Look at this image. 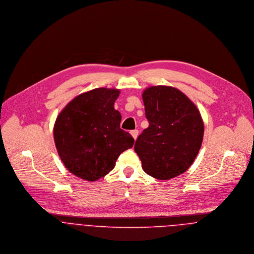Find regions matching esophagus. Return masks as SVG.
<instances>
[{
    "label": "esophagus",
    "instance_id": "1",
    "mask_svg": "<svg viewBox=\"0 0 254 254\" xmlns=\"http://www.w3.org/2000/svg\"><path fill=\"white\" fill-rule=\"evenodd\" d=\"M130 133H131L132 137H133L135 140L138 138V135H139V131H138V130H136V129H135V130H132Z\"/></svg>",
    "mask_w": 254,
    "mask_h": 254
}]
</instances>
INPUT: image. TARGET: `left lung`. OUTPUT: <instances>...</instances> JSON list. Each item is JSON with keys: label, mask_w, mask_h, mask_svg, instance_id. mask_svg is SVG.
<instances>
[{"label": "left lung", "mask_w": 254, "mask_h": 254, "mask_svg": "<svg viewBox=\"0 0 254 254\" xmlns=\"http://www.w3.org/2000/svg\"><path fill=\"white\" fill-rule=\"evenodd\" d=\"M148 127L135 151L146 174L169 180L189 169L202 144L204 125L195 105L180 90L152 86L143 93Z\"/></svg>", "instance_id": "8db88e82"}]
</instances>
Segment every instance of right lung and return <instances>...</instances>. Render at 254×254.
Instances as JSON below:
<instances>
[{"instance_id": "obj_1", "label": "right lung", "mask_w": 254, "mask_h": 254, "mask_svg": "<svg viewBox=\"0 0 254 254\" xmlns=\"http://www.w3.org/2000/svg\"><path fill=\"white\" fill-rule=\"evenodd\" d=\"M120 91L97 88L74 98L61 111L54 126L55 144L73 175L94 182L105 177L118 156L134 145L120 128L121 114L114 109Z\"/></svg>"}]
</instances>
